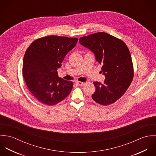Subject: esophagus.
<instances>
[{
	"mask_svg": "<svg viewBox=\"0 0 156 156\" xmlns=\"http://www.w3.org/2000/svg\"><path fill=\"white\" fill-rule=\"evenodd\" d=\"M78 86H83L84 85V83L83 82H80V81H76L75 83Z\"/></svg>",
	"mask_w": 156,
	"mask_h": 156,
	"instance_id": "obj_1",
	"label": "esophagus"
}]
</instances>
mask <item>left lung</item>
<instances>
[{
	"mask_svg": "<svg viewBox=\"0 0 156 156\" xmlns=\"http://www.w3.org/2000/svg\"><path fill=\"white\" fill-rule=\"evenodd\" d=\"M80 43L94 52L105 77L103 84L94 82L96 91L92 95L93 100L102 105L115 102L133 79V64L127 46L122 40L103 32L82 37Z\"/></svg>",
	"mask_w": 156,
	"mask_h": 156,
	"instance_id": "obj_1",
	"label": "left lung"
}]
</instances>
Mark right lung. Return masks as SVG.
Here are the masks:
<instances>
[{"label":"right lung","instance_id":"obj_1","mask_svg":"<svg viewBox=\"0 0 156 156\" xmlns=\"http://www.w3.org/2000/svg\"><path fill=\"white\" fill-rule=\"evenodd\" d=\"M78 40L46 36L35 40L27 49L23 61V76L30 92L41 103L57 104L70 93L73 82L60 78L57 69Z\"/></svg>","mask_w":156,"mask_h":156}]
</instances>
